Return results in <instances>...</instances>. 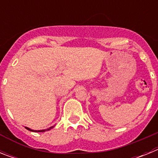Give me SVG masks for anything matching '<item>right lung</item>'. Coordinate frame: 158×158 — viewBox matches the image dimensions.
<instances>
[{"instance_id": "obj_1", "label": "right lung", "mask_w": 158, "mask_h": 158, "mask_svg": "<svg viewBox=\"0 0 158 158\" xmlns=\"http://www.w3.org/2000/svg\"><path fill=\"white\" fill-rule=\"evenodd\" d=\"M53 127H51L48 128V129H47V130H42V131H33V130L30 129V128H28V127H25V128H26L27 130H28V131H34V132H44V131H49V130H51V128H53Z\"/></svg>"}]
</instances>
